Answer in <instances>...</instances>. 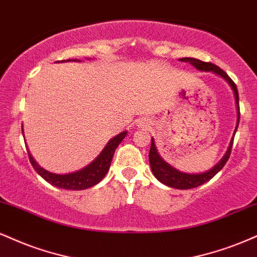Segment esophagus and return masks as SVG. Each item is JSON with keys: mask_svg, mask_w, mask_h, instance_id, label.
<instances>
[{"mask_svg": "<svg viewBox=\"0 0 257 257\" xmlns=\"http://www.w3.org/2000/svg\"><path fill=\"white\" fill-rule=\"evenodd\" d=\"M138 125L140 126V128H147L148 122L146 119H141V120H139V122H138Z\"/></svg>", "mask_w": 257, "mask_h": 257, "instance_id": "obj_1", "label": "esophagus"}]
</instances>
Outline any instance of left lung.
Returning a JSON list of instances; mask_svg holds the SVG:
<instances>
[{
    "mask_svg": "<svg viewBox=\"0 0 257 257\" xmlns=\"http://www.w3.org/2000/svg\"><path fill=\"white\" fill-rule=\"evenodd\" d=\"M181 61L184 62H189V63L193 64L196 69L199 70H205V72H213L218 75H220L221 78H224L226 81L230 83V86L232 87L233 92H234V98H236V106H237V125L236 129H234L233 133V138L234 134H236L238 124H239V97H238V91H237V86L232 80H231L230 76L227 75L221 68H219L215 64L211 63V62H202L200 60H196V58H190V57H185L182 58ZM233 138L230 142V146H228L226 153L225 156L222 157V159L219 162L214 168L209 170V171L203 172V174H196V175H190V174H184V172H179L178 170H176L170 166L168 163H165L164 160L160 158L158 151H157L156 145H154V140L152 139V142H151V148H150V164H151V169H152L153 175L156 176L157 179H159L160 182L164 184L169 185L171 188H176V189H191V188H196L199 185L206 183L208 182L209 179H212L215 175L218 174L220 170L224 168L225 164L230 158L231 154V150H232V144H233Z\"/></svg>",
    "mask_w": 257,
    "mask_h": 257,
    "instance_id": "8db88e82",
    "label": "left lung"
}]
</instances>
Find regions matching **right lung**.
Segmentation results:
<instances>
[{
    "instance_id": "obj_1",
    "label": "right lung",
    "mask_w": 257,
    "mask_h": 257,
    "mask_svg": "<svg viewBox=\"0 0 257 257\" xmlns=\"http://www.w3.org/2000/svg\"><path fill=\"white\" fill-rule=\"evenodd\" d=\"M125 135L126 132H123L117 135V137L111 139V140L107 142V145L105 146L104 150L101 151V153L97 157V159L93 160V162L86 166L85 169L80 170V171L73 172V174H51V172L40 168L29 152L30 163L32 164L33 169L38 172V175L42 176L46 182L55 185V187L68 190L87 189V188H91L93 187V185L98 184L99 182L105 177V175L107 174L111 165V160H112L113 153H115L117 146H118L123 139L125 138Z\"/></svg>"
}]
</instances>
